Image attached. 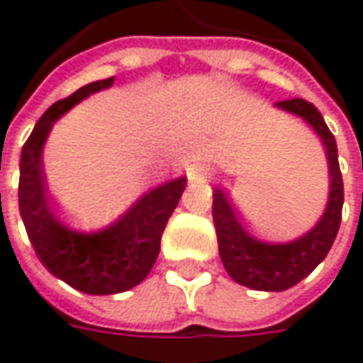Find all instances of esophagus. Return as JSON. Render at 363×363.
I'll use <instances>...</instances> for the list:
<instances>
[{"label":"esophagus","instance_id":"34e87169","mask_svg":"<svg viewBox=\"0 0 363 363\" xmlns=\"http://www.w3.org/2000/svg\"><path fill=\"white\" fill-rule=\"evenodd\" d=\"M210 175V169L206 165H194L189 167V177L191 179H198V177H208Z\"/></svg>","mask_w":363,"mask_h":363}]
</instances>
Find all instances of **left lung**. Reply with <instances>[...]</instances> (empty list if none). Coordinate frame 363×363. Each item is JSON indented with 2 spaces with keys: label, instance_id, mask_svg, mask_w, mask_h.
<instances>
[{
  "label": "left lung",
  "instance_id": "1",
  "mask_svg": "<svg viewBox=\"0 0 363 363\" xmlns=\"http://www.w3.org/2000/svg\"><path fill=\"white\" fill-rule=\"evenodd\" d=\"M277 106L297 117H303L321 137L323 145L328 149L331 191H329L328 210L319 220V224L303 238L289 244L258 242L257 238H252L242 228L240 220L236 218V210L230 206L226 194L220 189L214 191L212 216H214L222 264L238 285L250 286L257 291H286L303 281L328 257L329 248L342 224L343 179L333 133L329 131L321 113L303 99L279 101Z\"/></svg>",
  "mask_w": 363,
  "mask_h": 363
}]
</instances>
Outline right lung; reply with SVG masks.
I'll return each mask as SVG.
<instances>
[{
  "mask_svg": "<svg viewBox=\"0 0 363 363\" xmlns=\"http://www.w3.org/2000/svg\"><path fill=\"white\" fill-rule=\"evenodd\" d=\"M111 84L113 78L96 80L56 101L35 123L20 160V214L35 255L54 277L89 295L123 293L145 279L160 255L165 224L186 189V177L163 184L145 194L119 222L91 234L68 228L54 214L46 196L42 145L60 115Z\"/></svg>",
  "mask_w": 363,
  "mask_h": 363,
  "instance_id": "add662e5",
  "label": "right lung"
}]
</instances>
